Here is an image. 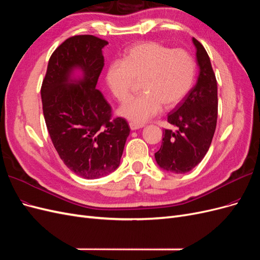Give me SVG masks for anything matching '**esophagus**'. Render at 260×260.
<instances>
[{
	"label": "esophagus",
	"instance_id": "esophagus-1",
	"mask_svg": "<svg viewBox=\"0 0 260 260\" xmlns=\"http://www.w3.org/2000/svg\"><path fill=\"white\" fill-rule=\"evenodd\" d=\"M144 126H145L144 124H139V123H136V122H129V127H131L132 131H136V129L142 128Z\"/></svg>",
	"mask_w": 260,
	"mask_h": 260
}]
</instances>
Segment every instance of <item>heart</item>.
Segmentation results:
<instances>
[{
	"label": "heart",
	"mask_w": 260,
	"mask_h": 260,
	"mask_svg": "<svg viewBox=\"0 0 260 260\" xmlns=\"http://www.w3.org/2000/svg\"><path fill=\"white\" fill-rule=\"evenodd\" d=\"M196 79V62L183 49H172L157 42H141L114 60L106 72V83L120 102L126 99L135 80L141 93L123 104L120 115L142 124L160 113L163 105H178L190 91Z\"/></svg>",
	"instance_id": "heart-1"
}]
</instances>
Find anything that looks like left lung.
Returning <instances> with one entry per match:
<instances>
[{
	"label": "left lung",
	"instance_id": "obj_1",
	"mask_svg": "<svg viewBox=\"0 0 260 260\" xmlns=\"http://www.w3.org/2000/svg\"><path fill=\"white\" fill-rule=\"evenodd\" d=\"M197 48L199 77L197 84L167 115L176 131L165 129L160 150L154 157L164 171L190 172L203 160L212 144L218 114L217 81L203 45L192 39Z\"/></svg>",
	"mask_w": 260,
	"mask_h": 260
}]
</instances>
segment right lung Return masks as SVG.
<instances>
[{"instance_id":"add662e5","label":"right lung","mask_w":260,"mask_h":260,"mask_svg":"<svg viewBox=\"0 0 260 260\" xmlns=\"http://www.w3.org/2000/svg\"><path fill=\"white\" fill-rule=\"evenodd\" d=\"M105 40L74 36L49 58L41 97L49 136L62 162L75 175L96 179L118 169L129 126L112 119L111 107L96 89L105 66ZM81 70V78L73 73Z\"/></svg>"}]
</instances>
